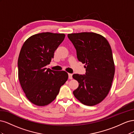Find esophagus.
Here are the masks:
<instances>
[{"mask_svg":"<svg viewBox=\"0 0 134 134\" xmlns=\"http://www.w3.org/2000/svg\"><path fill=\"white\" fill-rule=\"evenodd\" d=\"M68 76H69V79H72V74L69 73L68 74Z\"/></svg>","mask_w":134,"mask_h":134,"instance_id":"1","label":"esophagus"}]
</instances>
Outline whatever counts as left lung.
I'll return each instance as SVG.
<instances>
[{
  "label": "left lung",
  "mask_w": 134,
  "mask_h": 134,
  "mask_svg": "<svg viewBox=\"0 0 134 134\" xmlns=\"http://www.w3.org/2000/svg\"><path fill=\"white\" fill-rule=\"evenodd\" d=\"M79 62L86 64V74H74L79 83L74 91L75 98L87 106H94L106 98L115 74L112 52L107 40L93 32L68 34Z\"/></svg>",
  "instance_id": "8db88e82"
}]
</instances>
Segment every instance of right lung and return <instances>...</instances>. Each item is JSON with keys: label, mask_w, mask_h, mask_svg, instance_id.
I'll use <instances>...</instances> for the list:
<instances>
[{"label": "right lung", "mask_w": 134, "mask_h": 134, "mask_svg": "<svg viewBox=\"0 0 134 134\" xmlns=\"http://www.w3.org/2000/svg\"><path fill=\"white\" fill-rule=\"evenodd\" d=\"M65 36L51 32L36 34L28 38L21 48L18 60L19 80L28 99L37 106L52 102L68 79L66 71L45 68Z\"/></svg>", "instance_id": "right-lung-1"}]
</instances>
